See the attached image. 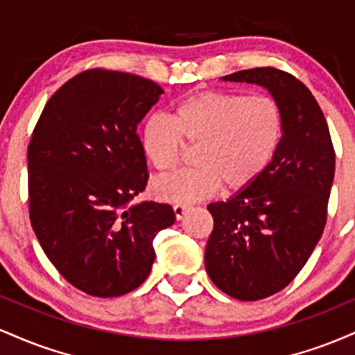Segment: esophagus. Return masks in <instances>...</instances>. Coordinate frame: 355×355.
<instances>
[{"mask_svg": "<svg viewBox=\"0 0 355 355\" xmlns=\"http://www.w3.org/2000/svg\"><path fill=\"white\" fill-rule=\"evenodd\" d=\"M189 210H190L189 205H182V203H177V205H173V211H175V217H177V220H182L183 217H185V214Z\"/></svg>", "mask_w": 355, "mask_h": 355, "instance_id": "34e87169", "label": "esophagus"}]
</instances>
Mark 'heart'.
Returning <instances> with one entry per match:
<instances>
[{
	"mask_svg": "<svg viewBox=\"0 0 355 355\" xmlns=\"http://www.w3.org/2000/svg\"><path fill=\"white\" fill-rule=\"evenodd\" d=\"M282 130V112L270 96L218 89L187 96L175 105L172 118H146L140 144L158 172L180 164L183 141L198 145V166L157 178L153 193L160 200L191 203L214 195L220 185L225 191L245 190L270 165Z\"/></svg>",
	"mask_w": 355,
	"mask_h": 355,
	"instance_id": "b5f03b06",
	"label": "heart"
}]
</instances>
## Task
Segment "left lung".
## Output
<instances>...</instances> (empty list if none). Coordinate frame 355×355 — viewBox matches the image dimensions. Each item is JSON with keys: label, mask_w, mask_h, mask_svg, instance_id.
<instances>
[{"label": "left lung", "mask_w": 355, "mask_h": 355, "mask_svg": "<svg viewBox=\"0 0 355 355\" xmlns=\"http://www.w3.org/2000/svg\"><path fill=\"white\" fill-rule=\"evenodd\" d=\"M222 80L266 88L282 112V138L266 172L229 200L207 207L214 217L207 274L234 299L260 300L287 287L319 242L336 153L319 103L295 76L252 68Z\"/></svg>", "instance_id": "1"}]
</instances>
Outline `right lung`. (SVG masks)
<instances>
[{"mask_svg":"<svg viewBox=\"0 0 355 355\" xmlns=\"http://www.w3.org/2000/svg\"><path fill=\"white\" fill-rule=\"evenodd\" d=\"M164 89L132 73L88 70L44 105L28 146L30 220L56 270L95 297L145 282L153 239L173 225L166 203L133 202L145 190L137 126Z\"/></svg>","mask_w":355,"mask_h":355,"instance_id":"1","label":"right lung"}]
</instances>
